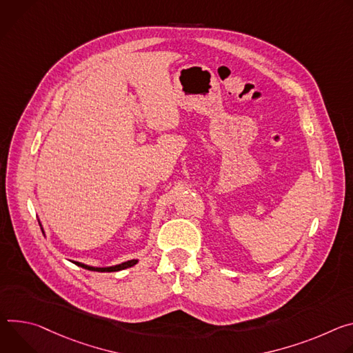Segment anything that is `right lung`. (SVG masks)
Returning <instances> with one entry per match:
<instances>
[{
	"label": "right lung",
	"instance_id": "right-lung-1",
	"mask_svg": "<svg viewBox=\"0 0 353 353\" xmlns=\"http://www.w3.org/2000/svg\"><path fill=\"white\" fill-rule=\"evenodd\" d=\"M75 265L81 266V268H85L88 270H97V272H117V270H122V269H126V268H130L133 265L137 263V259H132V261H128V262H123L121 265H114V266H109V268H92V266H87L84 263H80V262H74Z\"/></svg>",
	"mask_w": 353,
	"mask_h": 353
}]
</instances>
